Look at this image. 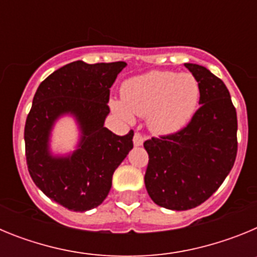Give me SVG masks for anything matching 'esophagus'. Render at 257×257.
<instances>
[{
	"label": "esophagus",
	"instance_id": "esophagus-1",
	"mask_svg": "<svg viewBox=\"0 0 257 257\" xmlns=\"http://www.w3.org/2000/svg\"><path fill=\"white\" fill-rule=\"evenodd\" d=\"M133 142H134V145H135V147H142V145L144 144V138H143L139 133H136L135 135H134Z\"/></svg>",
	"mask_w": 257,
	"mask_h": 257
}]
</instances>
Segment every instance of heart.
<instances>
[{"instance_id":"b5f03b06","label":"heart","mask_w":257,"mask_h":257,"mask_svg":"<svg viewBox=\"0 0 257 257\" xmlns=\"http://www.w3.org/2000/svg\"><path fill=\"white\" fill-rule=\"evenodd\" d=\"M121 95L122 101H110L115 114L128 122L133 114L147 117L152 133L172 135L183 130L196 113L199 85L190 73L152 70L127 79Z\"/></svg>"}]
</instances>
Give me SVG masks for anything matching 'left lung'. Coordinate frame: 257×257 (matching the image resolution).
<instances>
[{"label": "left lung", "instance_id": "left-lung-1", "mask_svg": "<svg viewBox=\"0 0 257 257\" xmlns=\"http://www.w3.org/2000/svg\"><path fill=\"white\" fill-rule=\"evenodd\" d=\"M199 85V109L185 128L147 140L145 188L167 210L194 208L225 180L237 156V112L221 79L207 68L185 63Z\"/></svg>", "mask_w": 257, "mask_h": 257}]
</instances>
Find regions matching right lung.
I'll return each mask as SVG.
<instances>
[{
	"label": "right lung",
	"instance_id": "add662e5",
	"mask_svg": "<svg viewBox=\"0 0 257 257\" xmlns=\"http://www.w3.org/2000/svg\"><path fill=\"white\" fill-rule=\"evenodd\" d=\"M126 65L73 61L41 82L33 97L24 128L29 175L50 199L70 211L103 203L113 172L134 147L133 131L118 136L104 127L109 88ZM64 116L74 118L79 139L73 151L58 154L51 148L52 131Z\"/></svg>",
	"mask_w": 257,
	"mask_h": 257
}]
</instances>
